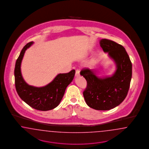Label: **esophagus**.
<instances>
[{
    "label": "esophagus",
    "instance_id": "obj_1",
    "mask_svg": "<svg viewBox=\"0 0 149 149\" xmlns=\"http://www.w3.org/2000/svg\"><path fill=\"white\" fill-rule=\"evenodd\" d=\"M79 75H80V71H79V70L77 69L76 72H75V76L78 77V76H79Z\"/></svg>",
    "mask_w": 149,
    "mask_h": 149
}]
</instances>
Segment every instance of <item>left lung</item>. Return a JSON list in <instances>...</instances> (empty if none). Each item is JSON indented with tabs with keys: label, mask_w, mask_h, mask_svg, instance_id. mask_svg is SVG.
I'll use <instances>...</instances> for the list:
<instances>
[{
	"label": "left lung",
	"mask_w": 149,
	"mask_h": 149,
	"mask_svg": "<svg viewBox=\"0 0 149 149\" xmlns=\"http://www.w3.org/2000/svg\"><path fill=\"white\" fill-rule=\"evenodd\" d=\"M105 52L116 63V70L111 77L96 76L95 70L85 68L80 75L87 81L83 92L86 104L97 110H109L121 104L126 97L132 74V65L126 51L122 45L107 39L100 40Z\"/></svg>",
	"instance_id": "8db88e82"
}]
</instances>
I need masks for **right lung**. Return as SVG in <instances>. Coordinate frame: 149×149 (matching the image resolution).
<instances>
[{
  "label": "right lung",
  "mask_w": 149,
  "mask_h": 149,
  "mask_svg": "<svg viewBox=\"0 0 149 149\" xmlns=\"http://www.w3.org/2000/svg\"><path fill=\"white\" fill-rule=\"evenodd\" d=\"M33 44V42H30L24 46L16 62L14 71L16 90L19 97L30 107L38 110L47 111L56 108L60 103L66 88L74 79L75 70L59 74L53 81L44 87L29 85L22 76L21 64L26 50Z\"/></svg>",
  "instance_id": "obj_1"
}]
</instances>
